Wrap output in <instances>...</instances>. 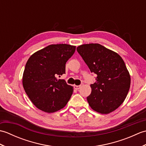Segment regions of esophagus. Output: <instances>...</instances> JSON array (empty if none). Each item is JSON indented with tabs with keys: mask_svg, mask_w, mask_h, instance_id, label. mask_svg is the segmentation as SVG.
I'll return each mask as SVG.
<instances>
[{
	"mask_svg": "<svg viewBox=\"0 0 146 146\" xmlns=\"http://www.w3.org/2000/svg\"><path fill=\"white\" fill-rule=\"evenodd\" d=\"M83 85V83H82V84L80 85H75V86H74V88H75L76 90H79Z\"/></svg>",
	"mask_w": 146,
	"mask_h": 146,
	"instance_id": "esophagus-1",
	"label": "esophagus"
}]
</instances>
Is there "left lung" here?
Instances as JSON below:
<instances>
[{
  "instance_id": "obj_1",
  "label": "left lung",
  "mask_w": 146,
  "mask_h": 146,
  "mask_svg": "<svg viewBox=\"0 0 146 146\" xmlns=\"http://www.w3.org/2000/svg\"><path fill=\"white\" fill-rule=\"evenodd\" d=\"M92 73L97 75L87 97L93 110L107 114L116 110L127 95L131 76L124 61L117 52L100 44H86L76 48Z\"/></svg>"
}]
</instances>
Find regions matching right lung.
Here are the masks:
<instances>
[{
    "label": "right lung",
    "instance_id": "obj_1",
    "mask_svg": "<svg viewBox=\"0 0 146 146\" xmlns=\"http://www.w3.org/2000/svg\"><path fill=\"white\" fill-rule=\"evenodd\" d=\"M76 46L51 44L35 52L26 64L23 76L24 90L35 106L53 113L66 106L73 92V86L56 76L65 73V64Z\"/></svg>",
    "mask_w": 146,
    "mask_h": 146
}]
</instances>
